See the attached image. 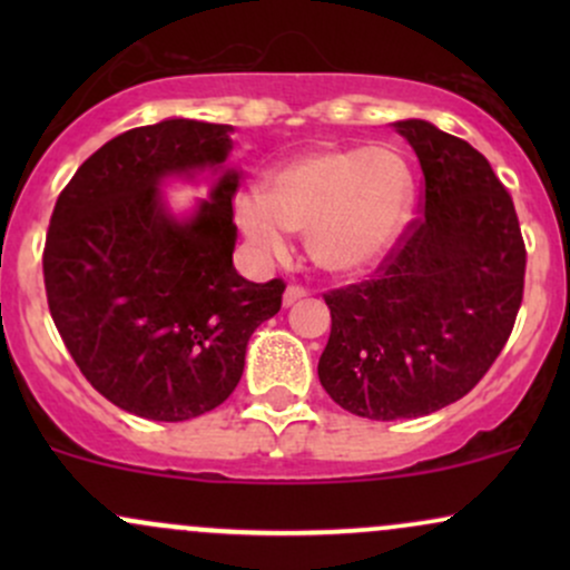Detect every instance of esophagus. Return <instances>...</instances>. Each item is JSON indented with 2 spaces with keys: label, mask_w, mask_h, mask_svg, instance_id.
Listing matches in <instances>:
<instances>
[{
  "label": "esophagus",
  "mask_w": 570,
  "mask_h": 570,
  "mask_svg": "<svg viewBox=\"0 0 570 570\" xmlns=\"http://www.w3.org/2000/svg\"><path fill=\"white\" fill-rule=\"evenodd\" d=\"M303 297H307V289H305L303 284L286 286V292H284V305H294V303H297V299H303Z\"/></svg>",
  "instance_id": "obj_1"
}]
</instances>
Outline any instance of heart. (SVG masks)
<instances>
[{"instance_id":"heart-1","label":"heart","mask_w":570,"mask_h":570,"mask_svg":"<svg viewBox=\"0 0 570 570\" xmlns=\"http://www.w3.org/2000/svg\"><path fill=\"white\" fill-rule=\"evenodd\" d=\"M412 176L389 147H345L303 155L271 179V195L246 189L235 219L257 252L284 257L289 233L332 273L362 271L383 257L407 225Z\"/></svg>"}]
</instances>
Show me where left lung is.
<instances>
[{
	"label": "left lung",
	"mask_w": 570,
	"mask_h": 570,
	"mask_svg": "<svg viewBox=\"0 0 570 570\" xmlns=\"http://www.w3.org/2000/svg\"><path fill=\"white\" fill-rule=\"evenodd\" d=\"M394 128L423 171L421 217L375 273L324 294L332 313L318 381L370 421L436 412L466 396L514 330L525 240L485 155L426 120Z\"/></svg>",
	"instance_id": "left-lung-1"
}]
</instances>
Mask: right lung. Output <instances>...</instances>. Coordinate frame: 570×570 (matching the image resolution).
<instances>
[{
    "label": "right lung",
    "mask_w": 570,
    "mask_h": 570,
    "mask_svg": "<svg viewBox=\"0 0 570 570\" xmlns=\"http://www.w3.org/2000/svg\"><path fill=\"white\" fill-rule=\"evenodd\" d=\"M230 126L163 120L115 136L58 195L42 252L53 324L101 396L149 421L219 407L244 375L246 345L281 311V278L233 267L238 174L176 222L163 176L219 166Z\"/></svg>",
    "instance_id": "obj_1"
}]
</instances>
